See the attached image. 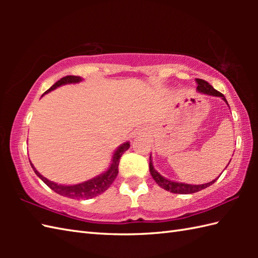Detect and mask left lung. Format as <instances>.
<instances>
[{
  "label": "left lung",
  "instance_id": "left-lung-1",
  "mask_svg": "<svg viewBox=\"0 0 258 258\" xmlns=\"http://www.w3.org/2000/svg\"><path fill=\"white\" fill-rule=\"evenodd\" d=\"M196 82H197V84H199V85H197V90H199L200 92L204 93V94H208V95L220 96L227 103L225 96H224L221 92H218V91L214 89V87L210 83H208V82L202 80V79H196ZM150 172L152 174L153 178H154L155 182L158 184V186H161L162 188L171 191V193H175V194H193V193H196V191H200L202 189L208 187V186H211L212 184L215 183L216 179L218 178L217 177L216 179L212 180V182H210V183L202 184V185H190V184L172 182V180H168L166 178H164L162 175H160L155 171L154 166H153L151 156H150ZM220 176H221V175H220Z\"/></svg>",
  "mask_w": 258,
  "mask_h": 258
}]
</instances>
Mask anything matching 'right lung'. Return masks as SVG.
Returning a JSON list of instances; mask_svg holds the SVG:
<instances>
[{
	"instance_id": "add662e5",
	"label": "right lung",
	"mask_w": 258,
	"mask_h": 258,
	"mask_svg": "<svg viewBox=\"0 0 258 258\" xmlns=\"http://www.w3.org/2000/svg\"><path fill=\"white\" fill-rule=\"evenodd\" d=\"M81 80L82 79L80 78V76H75V75L64 76V78H62L61 80H58L55 84H53L50 89H48L44 93V94H46V93L51 92L53 90H55L56 87L61 86L63 84L78 83V82H80ZM128 149H130L128 142L127 143H124L123 145H120L116 150V152H115L114 157H113V162L111 164V166H109V168L107 169V172H105L95 178H92L90 180H87V182L78 184V185L67 186V185L55 184V183L51 182V180H48L47 178L43 177L42 175L36 171L35 167L33 166L32 163H31V166L37 176L40 177L52 190L55 191V193L62 195V196H65V197H69V199H73V200H80V199L89 200V199H93V197L102 194L103 191H105L109 187V186H111V184L114 182V179L117 176L120 156H122L123 153H125V151H127Z\"/></svg>"
}]
</instances>
